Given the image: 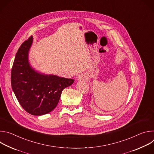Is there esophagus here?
I'll return each instance as SVG.
<instances>
[{
	"mask_svg": "<svg viewBox=\"0 0 154 154\" xmlns=\"http://www.w3.org/2000/svg\"><path fill=\"white\" fill-rule=\"evenodd\" d=\"M78 79H79L80 80H83V79H84V77H83L82 75H79V76L78 77Z\"/></svg>",
	"mask_w": 154,
	"mask_h": 154,
	"instance_id": "1",
	"label": "esophagus"
}]
</instances>
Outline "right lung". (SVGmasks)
Masks as SVG:
<instances>
[{
    "label": "right lung",
    "mask_w": 154,
    "mask_h": 154,
    "mask_svg": "<svg viewBox=\"0 0 154 154\" xmlns=\"http://www.w3.org/2000/svg\"><path fill=\"white\" fill-rule=\"evenodd\" d=\"M32 41L31 36L19 48L11 69V83L22 107L30 115L41 116L53 110L62 91L71 86L74 80L35 72L28 61Z\"/></svg>",
    "instance_id": "add662e5"
}]
</instances>
